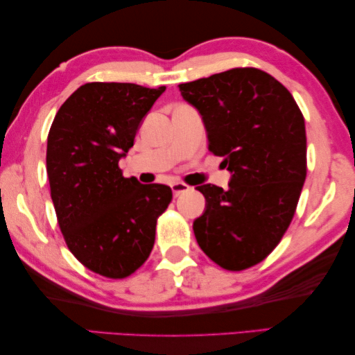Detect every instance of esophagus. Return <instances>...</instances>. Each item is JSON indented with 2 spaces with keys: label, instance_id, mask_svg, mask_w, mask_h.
Segmentation results:
<instances>
[{
  "label": "esophagus",
  "instance_id": "esophagus-1",
  "mask_svg": "<svg viewBox=\"0 0 355 355\" xmlns=\"http://www.w3.org/2000/svg\"><path fill=\"white\" fill-rule=\"evenodd\" d=\"M171 190H173V195L174 196H179L184 191L189 190V185H185L184 182H173L171 184Z\"/></svg>",
  "mask_w": 355,
  "mask_h": 355
}]
</instances>
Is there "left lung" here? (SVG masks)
<instances>
[{
  "instance_id": "1",
  "label": "left lung",
  "mask_w": 355,
  "mask_h": 355,
  "mask_svg": "<svg viewBox=\"0 0 355 355\" xmlns=\"http://www.w3.org/2000/svg\"><path fill=\"white\" fill-rule=\"evenodd\" d=\"M198 110L207 148L223 157L228 189L198 185L206 198L193 222L196 242L226 270L263 261L294 217L306 178V135L300 110L280 81L239 67L179 85Z\"/></svg>"
}]
</instances>
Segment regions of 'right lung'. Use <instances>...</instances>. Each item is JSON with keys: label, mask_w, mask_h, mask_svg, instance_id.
<instances>
[{"label": "right lung", "mask_w": 355, "mask_h": 355, "mask_svg": "<svg viewBox=\"0 0 355 355\" xmlns=\"http://www.w3.org/2000/svg\"><path fill=\"white\" fill-rule=\"evenodd\" d=\"M165 89L86 83L58 110L46 138V174L64 241L103 277H129L148 259L157 217L173 198L168 185H143L118 166Z\"/></svg>", "instance_id": "obj_1"}]
</instances>
